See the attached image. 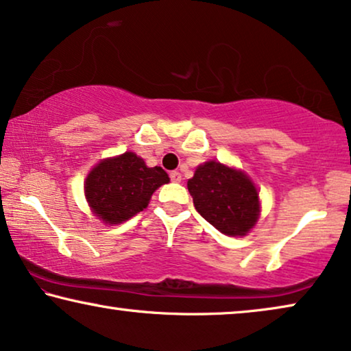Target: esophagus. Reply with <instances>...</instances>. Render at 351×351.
<instances>
[{"label": "esophagus", "mask_w": 351, "mask_h": 351, "mask_svg": "<svg viewBox=\"0 0 351 351\" xmlns=\"http://www.w3.org/2000/svg\"><path fill=\"white\" fill-rule=\"evenodd\" d=\"M170 180L173 181V182H180L181 181V173H180V171H171Z\"/></svg>", "instance_id": "1"}]
</instances>
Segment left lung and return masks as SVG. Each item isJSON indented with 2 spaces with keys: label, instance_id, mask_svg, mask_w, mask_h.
<instances>
[{
  "label": "left lung",
  "instance_id": "left-lung-1",
  "mask_svg": "<svg viewBox=\"0 0 351 351\" xmlns=\"http://www.w3.org/2000/svg\"><path fill=\"white\" fill-rule=\"evenodd\" d=\"M195 210L226 235H245L259 216V195L241 171L206 162L187 181Z\"/></svg>",
  "mask_w": 351,
  "mask_h": 351
}]
</instances>
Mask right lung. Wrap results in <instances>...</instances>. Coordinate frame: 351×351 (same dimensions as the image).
Returning <instances> with one entry per match:
<instances>
[{
  "instance_id": "obj_1",
  "label": "right lung",
  "mask_w": 351,
  "mask_h": 351,
  "mask_svg": "<svg viewBox=\"0 0 351 351\" xmlns=\"http://www.w3.org/2000/svg\"><path fill=\"white\" fill-rule=\"evenodd\" d=\"M170 181L160 167L149 169L141 157L125 152L98 164L86 180L88 205L103 223H122L143 211L157 187Z\"/></svg>"
}]
</instances>
